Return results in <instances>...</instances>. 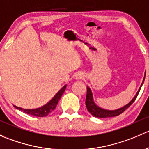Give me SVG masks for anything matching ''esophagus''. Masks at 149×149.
Segmentation results:
<instances>
[{"label":"esophagus","mask_w":149,"mask_h":149,"mask_svg":"<svg viewBox=\"0 0 149 149\" xmlns=\"http://www.w3.org/2000/svg\"><path fill=\"white\" fill-rule=\"evenodd\" d=\"M83 77H84L83 74H82L81 73H77V74H76V76H75L76 79H82Z\"/></svg>","instance_id":"1"}]
</instances>
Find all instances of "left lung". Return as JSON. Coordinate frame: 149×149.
Listing matches in <instances>:
<instances>
[{"label":"left lung","mask_w":149,"mask_h":149,"mask_svg":"<svg viewBox=\"0 0 149 149\" xmlns=\"http://www.w3.org/2000/svg\"><path fill=\"white\" fill-rule=\"evenodd\" d=\"M146 74V73H145ZM145 79V77H144ZM143 79V81H144ZM143 85V83H142ZM141 85L140 89L138 91V93H136V96L133 97V99L132 100L131 102L128 104H127L126 105H125L123 108L118 109L116 110H103L102 108H100L99 107H97V105H95V104L94 103L93 100V95H92V92L90 90V89L88 87H87V95H86V100H85V105L87 107V110L93 115V116L97 118H110V117H115V116H118L119 115H120L121 113H123L126 109H128L130 106L133 103L135 100H136V97H137L138 95H139V92H140L141 88Z\"/></svg>","instance_id":"8db88e82"}]
</instances>
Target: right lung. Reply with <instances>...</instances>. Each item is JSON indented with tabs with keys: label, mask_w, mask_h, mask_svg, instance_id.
<instances>
[{
	"label": "right lung",
	"mask_w": 149,
	"mask_h": 149,
	"mask_svg": "<svg viewBox=\"0 0 149 149\" xmlns=\"http://www.w3.org/2000/svg\"><path fill=\"white\" fill-rule=\"evenodd\" d=\"M66 86L67 85H64V87L56 93V95L48 102V103L46 104L44 106L41 107V108L36 109H31L30 110V109H23L21 108H18V107L15 106V105L14 107L16 109H18V110H21V111H23L24 113H27V114L31 115V116H36V117H45V116H48L52 111H53V110L56 108V105H57L58 102H59V99L62 97L64 90H65Z\"/></svg>",
	"instance_id": "1"
}]
</instances>
